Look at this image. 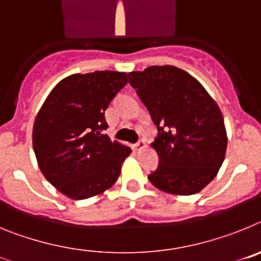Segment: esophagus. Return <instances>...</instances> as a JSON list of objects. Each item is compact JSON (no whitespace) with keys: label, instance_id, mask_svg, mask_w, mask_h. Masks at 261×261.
Listing matches in <instances>:
<instances>
[{"label":"esophagus","instance_id":"obj_1","mask_svg":"<svg viewBox=\"0 0 261 261\" xmlns=\"http://www.w3.org/2000/svg\"><path fill=\"white\" fill-rule=\"evenodd\" d=\"M145 147H146V144H145V141L144 140H140V141L137 142V144H135L133 145V150L135 151H141V150H144Z\"/></svg>","mask_w":261,"mask_h":261}]
</instances>
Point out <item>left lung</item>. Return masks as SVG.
Segmentation results:
<instances>
[{"instance_id": "obj_1", "label": "left lung", "mask_w": 261, "mask_h": 261, "mask_svg": "<svg viewBox=\"0 0 261 261\" xmlns=\"http://www.w3.org/2000/svg\"><path fill=\"white\" fill-rule=\"evenodd\" d=\"M128 77L158 126L151 146L159 165L149 180L172 195L200 192L225 159L227 136L220 107L199 81L176 66H149Z\"/></svg>"}]
</instances>
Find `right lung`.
<instances>
[{"label":"right lung","instance_id":"add662e5","mask_svg":"<svg viewBox=\"0 0 261 261\" xmlns=\"http://www.w3.org/2000/svg\"><path fill=\"white\" fill-rule=\"evenodd\" d=\"M128 82L126 73L100 70L60 81L36 115L32 146L40 171L69 199L84 200L114 186L130 147L112 141L105 112Z\"/></svg>","mask_w":261,"mask_h":261}]
</instances>
